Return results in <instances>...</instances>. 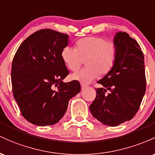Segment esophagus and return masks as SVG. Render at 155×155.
<instances>
[{"label": "esophagus", "mask_w": 155, "mask_h": 155, "mask_svg": "<svg viewBox=\"0 0 155 155\" xmlns=\"http://www.w3.org/2000/svg\"><path fill=\"white\" fill-rule=\"evenodd\" d=\"M86 87H87L86 85L83 84V83H81V88H82V89H85V88H86Z\"/></svg>", "instance_id": "obj_1"}]
</instances>
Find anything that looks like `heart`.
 <instances>
[{
    "label": "heart",
    "mask_w": 155,
    "mask_h": 155,
    "mask_svg": "<svg viewBox=\"0 0 155 155\" xmlns=\"http://www.w3.org/2000/svg\"><path fill=\"white\" fill-rule=\"evenodd\" d=\"M117 46L114 41L100 36H87L78 40L75 48L67 46L62 50L61 58L67 68L76 72L86 64V68L71 75L73 80L89 83L97 76H105L114 67Z\"/></svg>",
    "instance_id": "heart-1"
}]
</instances>
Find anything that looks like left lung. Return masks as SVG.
<instances>
[{"mask_svg": "<svg viewBox=\"0 0 155 155\" xmlns=\"http://www.w3.org/2000/svg\"><path fill=\"white\" fill-rule=\"evenodd\" d=\"M118 54L114 67L98 83L89 108L103 124L115 127L130 121L138 112L146 92L144 57L140 45L125 32L114 38Z\"/></svg>", "mask_w": 155, "mask_h": 155, "instance_id": "1", "label": "left lung"}]
</instances>
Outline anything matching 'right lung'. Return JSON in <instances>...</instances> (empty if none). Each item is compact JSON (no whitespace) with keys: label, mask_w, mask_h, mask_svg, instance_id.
Returning a JSON list of instances; mask_svg holds the SVG:
<instances>
[{"label":"right lung","mask_w":155,"mask_h":155,"mask_svg":"<svg viewBox=\"0 0 155 155\" xmlns=\"http://www.w3.org/2000/svg\"><path fill=\"white\" fill-rule=\"evenodd\" d=\"M67 45V34L41 29L29 36L14 56L13 95L22 116L33 124H56L65 114L69 100L81 91L78 81H62L69 74L61 58Z\"/></svg>","instance_id":"add662e5"}]
</instances>
